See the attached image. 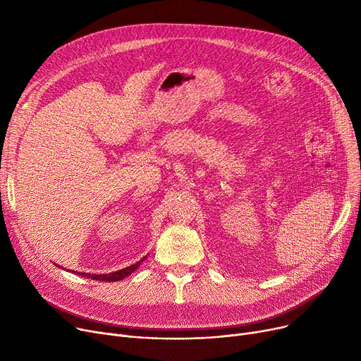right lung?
Listing matches in <instances>:
<instances>
[{"label":"right lung","mask_w":361,"mask_h":361,"mask_svg":"<svg viewBox=\"0 0 361 361\" xmlns=\"http://www.w3.org/2000/svg\"><path fill=\"white\" fill-rule=\"evenodd\" d=\"M145 260V257L142 260H139L137 263L131 264V267L128 268H124V269H120L117 272H111V274H85V272H80L79 275L82 276H86V278H92L94 281H106V282H116V281H120V279H124L126 276H128L131 272H135L139 267L140 263Z\"/></svg>","instance_id":"1"}]
</instances>
